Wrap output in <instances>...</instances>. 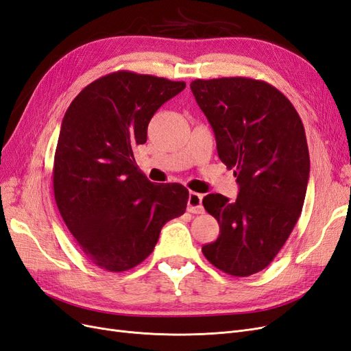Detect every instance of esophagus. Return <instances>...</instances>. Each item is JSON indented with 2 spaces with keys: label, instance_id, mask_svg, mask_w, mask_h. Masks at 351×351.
Instances as JSON below:
<instances>
[{
  "label": "esophagus",
  "instance_id": "1",
  "mask_svg": "<svg viewBox=\"0 0 351 351\" xmlns=\"http://www.w3.org/2000/svg\"><path fill=\"white\" fill-rule=\"evenodd\" d=\"M202 199L204 196L196 193V192H190L189 199H187V210L192 212V214H202L204 212V205H202Z\"/></svg>",
  "mask_w": 351,
  "mask_h": 351
}]
</instances>
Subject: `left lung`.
Here are the masks:
<instances>
[{
    "instance_id": "left-lung-1",
    "label": "left lung",
    "mask_w": 351,
    "mask_h": 351,
    "mask_svg": "<svg viewBox=\"0 0 351 351\" xmlns=\"http://www.w3.org/2000/svg\"><path fill=\"white\" fill-rule=\"evenodd\" d=\"M214 130L218 156L234 168V202L210 193L202 204L219 224L205 258L232 277H249L277 256L302 214L311 171L304 127L272 84L250 77L190 83Z\"/></svg>"
}]
</instances>
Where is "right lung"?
<instances>
[{"mask_svg": "<svg viewBox=\"0 0 351 351\" xmlns=\"http://www.w3.org/2000/svg\"><path fill=\"white\" fill-rule=\"evenodd\" d=\"M184 82L115 71L88 84L62 119L52 168L60 214L99 268L123 272L152 253L165 222L184 214L189 190L151 183L134 161L147 124Z\"/></svg>", "mask_w": 351, "mask_h": 351, "instance_id": "right-lung-1", "label": "right lung"}]
</instances>
